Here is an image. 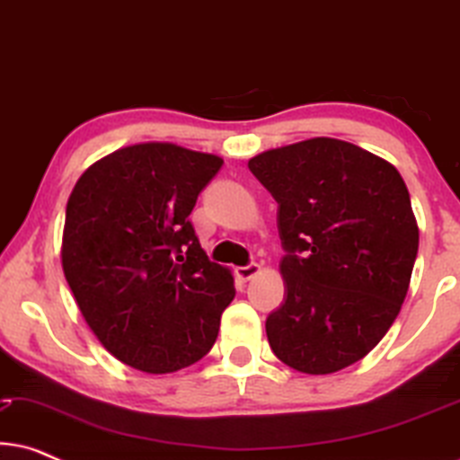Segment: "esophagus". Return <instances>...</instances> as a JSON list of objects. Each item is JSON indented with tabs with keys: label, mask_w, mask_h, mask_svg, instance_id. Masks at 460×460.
Segmentation results:
<instances>
[{
	"label": "esophagus",
	"mask_w": 460,
	"mask_h": 460,
	"mask_svg": "<svg viewBox=\"0 0 460 460\" xmlns=\"http://www.w3.org/2000/svg\"><path fill=\"white\" fill-rule=\"evenodd\" d=\"M260 263H247V266H241V268H236V276H238V279H241V280H251V279H253V276L257 274V272H260Z\"/></svg>",
	"instance_id": "1"
}]
</instances>
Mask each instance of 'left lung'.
<instances>
[{
    "instance_id": "8db88e82",
    "label": "left lung",
    "mask_w": 460,
    "mask_h": 460,
    "mask_svg": "<svg viewBox=\"0 0 460 460\" xmlns=\"http://www.w3.org/2000/svg\"><path fill=\"white\" fill-rule=\"evenodd\" d=\"M249 169L279 203L285 249L270 348L299 373H337L381 341L404 304L419 251L408 188L387 161L332 137L268 150Z\"/></svg>"
}]
</instances>
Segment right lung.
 Here are the masks:
<instances>
[{
    "label": "right lung",
    "mask_w": 460,
    "mask_h": 460,
    "mask_svg": "<svg viewBox=\"0 0 460 460\" xmlns=\"http://www.w3.org/2000/svg\"><path fill=\"white\" fill-rule=\"evenodd\" d=\"M224 161L175 144L119 148L66 203L62 268L93 335L117 360L173 373L209 354L234 299L188 216Z\"/></svg>",
    "instance_id": "add662e5"
}]
</instances>
